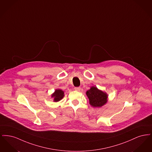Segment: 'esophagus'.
I'll return each mask as SVG.
<instances>
[{"instance_id":"esophagus-1","label":"esophagus","mask_w":152,"mask_h":152,"mask_svg":"<svg viewBox=\"0 0 152 152\" xmlns=\"http://www.w3.org/2000/svg\"><path fill=\"white\" fill-rule=\"evenodd\" d=\"M81 89L80 87H75V90L76 91H80Z\"/></svg>"}]
</instances>
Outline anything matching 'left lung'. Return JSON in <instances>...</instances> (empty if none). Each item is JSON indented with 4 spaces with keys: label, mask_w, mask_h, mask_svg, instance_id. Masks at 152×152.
I'll return each mask as SVG.
<instances>
[{
    "label": "left lung",
    "mask_w": 152,
    "mask_h": 152,
    "mask_svg": "<svg viewBox=\"0 0 152 152\" xmlns=\"http://www.w3.org/2000/svg\"><path fill=\"white\" fill-rule=\"evenodd\" d=\"M86 94L90 105L93 107H101L108 101V94L97 87H91L87 91Z\"/></svg>",
    "instance_id": "left-lung-1"
}]
</instances>
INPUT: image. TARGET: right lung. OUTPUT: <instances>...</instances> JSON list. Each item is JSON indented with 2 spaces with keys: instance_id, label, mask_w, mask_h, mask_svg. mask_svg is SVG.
Listing matches in <instances>:
<instances>
[{
  "instance_id": "right-lung-1",
  "label": "right lung",
  "mask_w": 152,
  "mask_h": 152,
  "mask_svg": "<svg viewBox=\"0 0 152 152\" xmlns=\"http://www.w3.org/2000/svg\"><path fill=\"white\" fill-rule=\"evenodd\" d=\"M64 91L61 89H56L55 90V92L52 94L51 97L53 98V101L58 102L61 100L64 96Z\"/></svg>"
}]
</instances>
